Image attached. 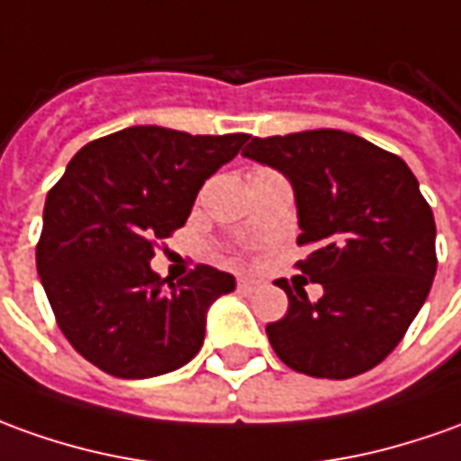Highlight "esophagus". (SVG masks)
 <instances>
[{
  "mask_svg": "<svg viewBox=\"0 0 461 461\" xmlns=\"http://www.w3.org/2000/svg\"><path fill=\"white\" fill-rule=\"evenodd\" d=\"M263 281L250 278V276H240V278H238V291H240V294H253V291H258Z\"/></svg>",
  "mask_w": 461,
  "mask_h": 461,
  "instance_id": "obj_1",
  "label": "esophagus"
}]
</instances>
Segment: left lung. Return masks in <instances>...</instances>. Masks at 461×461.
<instances>
[{
    "label": "left lung",
    "mask_w": 461,
    "mask_h": 461,
    "mask_svg": "<svg viewBox=\"0 0 461 461\" xmlns=\"http://www.w3.org/2000/svg\"><path fill=\"white\" fill-rule=\"evenodd\" d=\"M284 173L296 195V266L323 296L311 303L288 281L281 321L266 326L273 351L316 379H351L382 364L404 339L437 273V225L409 165L344 130L250 138L243 150ZM296 288V285H294Z\"/></svg>",
    "instance_id": "left-lung-1"
}]
</instances>
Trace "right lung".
I'll return each mask as SVG.
<instances>
[{"label": "right lung", "instance_id": "add662e5", "mask_svg": "<svg viewBox=\"0 0 461 461\" xmlns=\"http://www.w3.org/2000/svg\"><path fill=\"white\" fill-rule=\"evenodd\" d=\"M246 140L135 125L87 142L47 193L37 271L57 326L97 369L150 379L200 351L205 313L236 278L195 266L167 284L150 258Z\"/></svg>", "mask_w": 461, "mask_h": 461}]
</instances>
